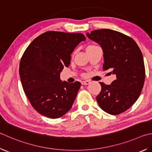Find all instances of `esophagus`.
Returning a JSON list of instances; mask_svg holds the SVG:
<instances>
[{"label": "esophagus", "mask_w": 152, "mask_h": 152, "mask_svg": "<svg viewBox=\"0 0 152 152\" xmlns=\"http://www.w3.org/2000/svg\"><path fill=\"white\" fill-rule=\"evenodd\" d=\"M82 85H88V84H90V81H88V80H84V81H82Z\"/></svg>", "instance_id": "34e87169"}]
</instances>
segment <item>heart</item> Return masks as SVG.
<instances>
[{"label":"heart","mask_w":152,"mask_h":152,"mask_svg":"<svg viewBox=\"0 0 152 152\" xmlns=\"http://www.w3.org/2000/svg\"><path fill=\"white\" fill-rule=\"evenodd\" d=\"M94 47H96V46H92V45H91V46H88L87 48H94Z\"/></svg>","instance_id":"obj_1"}]
</instances>
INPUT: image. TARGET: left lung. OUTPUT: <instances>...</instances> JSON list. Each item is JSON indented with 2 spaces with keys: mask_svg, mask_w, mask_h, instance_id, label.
<instances>
[{
  "mask_svg": "<svg viewBox=\"0 0 152 152\" xmlns=\"http://www.w3.org/2000/svg\"><path fill=\"white\" fill-rule=\"evenodd\" d=\"M86 35L102 49L104 70L116 76L110 85L100 82L101 92L96 100L107 114H121L136 102L141 94L145 76L142 52L132 38L115 30H96Z\"/></svg>",
  "mask_w": 152,
  "mask_h": 152,
  "instance_id": "8db88e82",
  "label": "left lung"
}]
</instances>
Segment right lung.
Wrapping results in <instances>:
<instances>
[{
	"label": "right lung",
	"mask_w": 152,
	"mask_h": 152,
	"mask_svg": "<svg viewBox=\"0 0 152 152\" xmlns=\"http://www.w3.org/2000/svg\"><path fill=\"white\" fill-rule=\"evenodd\" d=\"M85 40L82 33L49 31L36 38L24 51L19 66L22 86L40 114L55 119L71 109L81 84L62 82L60 72L69 66L74 50Z\"/></svg>",
	"instance_id": "add662e5"
}]
</instances>
